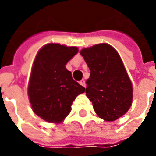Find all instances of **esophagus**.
<instances>
[{"instance_id": "1", "label": "esophagus", "mask_w": 156, "mask_h": 156, "mask_svg": "<svg viewBox=\"0 0 156 156\" xmlns=\"http://www.w3.org/2000/svg\"><path fill=\"white\" fill-rule=\"evenodd\" d=\"M79 83L81 84L82 87H86V82H85V81H84V80H81V81H80V82H79Z\"/></svg>"}]
</instances>
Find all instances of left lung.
<instances>
[{"instance_id": "8db88e82", "label": "left lung", "mask_w": 156, "mask_h": 156, "mask_svg": "<svg viewBox=\"0 0 156 156\" xmlns=\"http://www.w3.org/2000/svg\"><path fill=\"white\" fill-rule=\"evenodd\" d=\"M90 70L86 94L96 115L106 122L124 115L132 105L133 86L118 52L100 43L80 52Z\"/></svg>"}]
</instances>
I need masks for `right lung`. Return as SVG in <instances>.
Returning a JSON list of instances; mask_svg holds the SVG:
<instances>
[{
	"instance_id": "obj_1",
	"label": "right lung",
	"mask_w": 156,
	"mask_h": 156,
	"mask_svg": "<svg viewBox=\"0 0 156 156\" xmlns=\"http://www.w3.org/2000/svg\"><path fill=\"white\" fill-rule=\"evenodd\" d=\"M78 53L77 47L48 43L34 61L27 94L34 113L49 123H61L85 87L73 80L66 64Z\"/></svg>"
}]
</instances>
